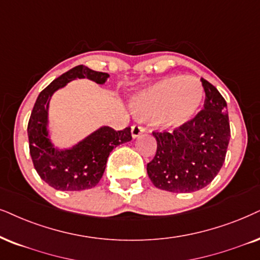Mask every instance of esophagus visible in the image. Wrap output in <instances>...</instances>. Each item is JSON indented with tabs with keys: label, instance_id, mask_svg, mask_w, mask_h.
Returning <instances> with one entry per match:
<instances>
[{
	"label": "esophagus",
	"instance_id": "34e87169",
	"mask_svg": "<svg viewBox=\"0 0 260 260\" xmlns=\"http://www.w3.org/2000/svg\"><path fill=\"white\" fill-rule=\"evenodd\" d=\"M143 133H144V128L141 127L140 124H133L132 126V137L133 138L140 137Z\"/></svg>",
	"mask_w": 260,
	"mask_h": 260
}]
</instances>
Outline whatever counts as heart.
<instances>
[{
	"mask_svg": "<svg viewBox=\"0 0 260 260\" xmlns=\"http://www.w3.org/2000/svg\"><path fill=\"white\" fill-rule=\"evenodd\" d=\"M203 97L198 79L172 75L138 93L132 100V109L143 119L160 117L167 127L180 128L196 116Z\"/></svg>",
	"mask_w": 260,
	"mask_h": 260,
	"instance_id": "obj_1",
	"label": "heart"
}]
</instances>
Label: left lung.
I'll return each instance as SVG.
<instances>
[{
  "label": "left lung",
  "instance_id": "8db88e82",
  "mask_svg": "<svg viewBox=\"0 0 260 260\" xmlns=\"http://www.w3.org/2000/svg\"><path fill=\"white\" fill-rule=\"evenodd\" d=\"M204 109L173 132H153L156 156L147 163V175L157 188L190 193L208 186L225 159L231 139L226 102L217 88L202 79Z\"/></svg>",
  "mask_w": 260,
  "mask_h": 260
}]
</instances>
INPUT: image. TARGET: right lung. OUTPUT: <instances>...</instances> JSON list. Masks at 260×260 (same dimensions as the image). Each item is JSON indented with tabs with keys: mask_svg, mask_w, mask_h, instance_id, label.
Wrapping results in <instances>:
<instances>
[{
	"mask_svg": "<svg viewBox=\"0 0 260 260\" xmlns=\"http://www.w3.org/2000/svg\"><path fill=\"white\" fill-rule=\"evenodd\" d=\"M90 79L103 85L109 74L79 64L55 79L43 90L29 116V154L38 175L57 190H84L100 182L108 157L120 144L132 140L131 127L115 131L103 126L68 149H57L49 137V102L54 92L75 79Z\"/></svg>",
	"mask_w": 260,
	"mask_h": 260,
	"instance_id": "add662e5",
	"label": "right lung"
}]
</instances>
